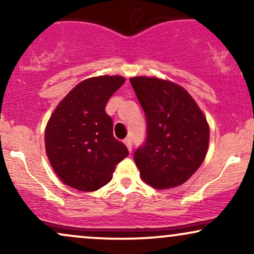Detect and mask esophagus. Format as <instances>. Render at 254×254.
<instances>
[{
  "label": "esophagus",
  "mask_w": 254,
  "mask_h": 254,
  "mask_svg": "<svg viewBox=\"0 0 254 254\" xmlns=\"http://www.w3.org/2000/svg\"><path fill=\"white\" fill-rule=\"evenodd\" d=\"M124 144L127 145V150H129L131 153V150H132V141H131V138H125L124 139Z\"/></svg>",
  "instance_id": "obj_1"
}]
</instances>
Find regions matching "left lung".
<instances>
[{"mask_svg": "<svg viewBox=\"0 0 254 254\" xmlns=\"http://www.w3.org/2000/svg\"><path fill=\"white\" fill-rule=\"evenodd\" d=\"M147 118V141L133 154L139 176L157 190L189 180L208 153L210 130L190 93L159 77H130Z\"/></svg>", "mask_w": 254, "mask_h": 254, "instance_id": "obj_1", "label": "left lung"}]
</instances>
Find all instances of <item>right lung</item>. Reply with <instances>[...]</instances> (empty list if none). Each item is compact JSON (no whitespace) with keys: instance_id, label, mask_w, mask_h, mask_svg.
<instances>
[{"instance_id":"right-lung-1","label":"right lung","mask_w":254,"mask_h":254,"mask_svg":"<svg viewBox=\"0 0 254 254\" xmlns=\"http://www.w3.org/2000/svg\"><path fill=\"white\" fill-rule=\"evenodd\" d=\"M124 82L121 75L86 78L52 112L45 127V150L65 185L83 192L99 190L129 155L113 137L112 119L105 112L109 99Z\"/></svg>"}]
</instances>
